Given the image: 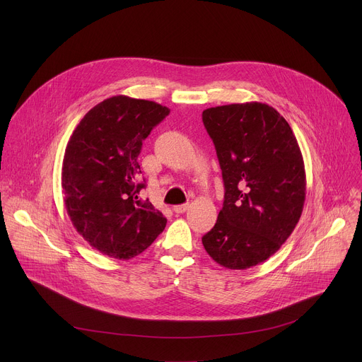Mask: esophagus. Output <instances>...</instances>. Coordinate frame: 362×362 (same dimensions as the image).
<instances>
[{"label": "esophagus", "instance_id": "34e87169", "mask_svg": "<svg viewBox=\"0 0 362 362\" xmlns=\"http://www.w3.org/2000/svg\"><path fill=\"white\" fill-rule=\"evenodd\" d=\"M189 208H190L189 203H183V204L173 206V211H175V214H185L186 211H189Z\"/></svg>", "mask_w": 362, "mask_h": 362}]
</instances>
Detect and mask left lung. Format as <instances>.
Masks as SVG:
<instances>
[{
    "label": "left lung",
    "mask_w": 362,
    "mask_h": 362,
    "mask_svg": "<svg viewBox=\"0 0 362 362\" xmlns=\"http://www.w3.org/2000/svg\"><path fill=\"white\" fill-rule=\"evenodd\" d=\"M202 120L225 186L223 208L202 243L221 267L247 269L272 256L300 218L302 153L288 122L265 103L211 107Z\"/></svg>",
    "instance_id": "1"
}]
</instances>
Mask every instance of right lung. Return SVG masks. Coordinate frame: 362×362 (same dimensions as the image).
<instances>
[{
  "instance_id": "1",
  "label": "right lung",
  "mask_w": 362,
  "mask_h": 362,
  "mask_svg": "<svg viewBox=\"0 0 362 362\" xmlns=\"http://www.w3.org/2000/svg\"><path fill=\"white\" fill-rule=\"evenodd\" d=\"M170 110L154 101L115 95L77 124L64 153L62 187L77 232L98 252L132 259L165 229L168 219L139 192L143 140Z\"/></svg>"
}]
</instances>
